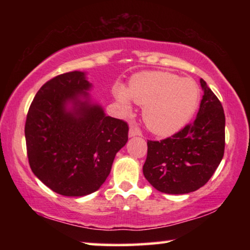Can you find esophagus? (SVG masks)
Listing matches in <instances>:
<instances>
[{
	"label": "esophagus",
	"instance_id": "esophagus-1",
	"mask_svg": "<svg viewBox=\"0 0 250 250\" xmlns=\"http://www.w3.org/2000/svg\"><path fill=\"white\" fill-rule=\"evenodd\" d=\"M138 134H139V131L135 129V128H133V126H131L130 130H129V137L130 138H133V137H135V135H138Z\"/></svg>",
	"mask_w": 250,
	"mask_h": 250
}]
</instances>
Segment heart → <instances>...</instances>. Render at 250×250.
I'll return each mask as SVG.
<instances>
[{
    "label": "heart",
    "mask_w": 250,
    "mask_h": 250,
    "mask_svg": "<svg viewBox=\"0 0 250 250\" xmlns=\"http://www.w3.org/2000/svg\"><path fill=\"white\" fill-rule=\"evenodd\" d=\"M113 94L125 113L132 109L131 99L145 105L142 117L147 129L163 137L176 133L188 124L200 98V89L194 80L166 71L135 75L126 89L117 86Z\"/></svg>",
    "instance_id": "1"
}]
</instances>
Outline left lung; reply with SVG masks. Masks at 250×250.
Returning <instances> with one entry per match:
<instances>
[{
    "label": "left lung",
    "mask_w": 250,
    "mask_h": 250,
    "mask_svg": "<svg viewBox=\"0 0 250 250\" xmlns=\"http://www.w3.org/2000/svg\"><path fill=\"white\" fill-rule=\"evenodd\" d=\"M193 124L172 137L147 141L143 174L158 191L188 194L205 185L216 171L225 150V115L221 101L206 83Z\"/></svg>",
    "instance_id": "8db88e82"
}]
</instances>
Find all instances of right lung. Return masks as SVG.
Here are the masks:
<instances>
[{"mask_svg": "<svg viewBox=\"0 0 250 250\" xmlns=\"http://www.w3.org/2000/svg\"><path fill=\"white\" fill-rule=\"evenodd\" d=\"M83 71L56 76L28 109L25 139L29 167L52 191L84 196L104 183L117 152L128 141L126 122L105 116L89 96Z\"/></svg>", "mask_w": 250, "mask_h": 250, "instance_id": "1", "label": "right lung"}]
</instances>
